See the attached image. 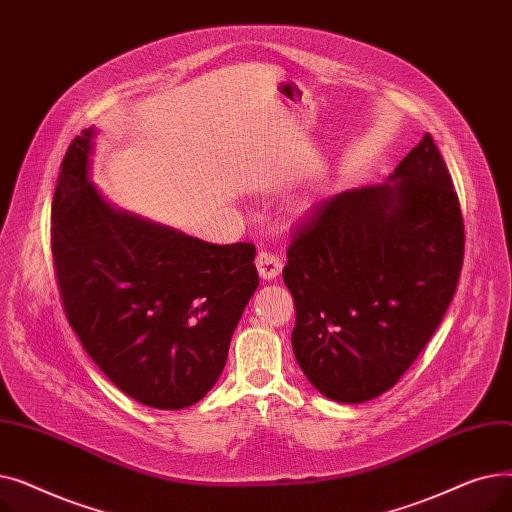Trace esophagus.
Listing matches in <instances>:
<instances>
[{"label": "esophagus", "instance_id": "1", "mask_svg": "<svg viewBox=\"0 0 512 512\" xmlns=\"http://www.w3.org/2000/svg\"><path fill=\"white\" fill-rule=\"evenodd\" d=\"M257 263V270H259V276L263 280H274L276 276H280L282 272V259L278 255H272L267 251H261L255 259Z\"/></svg>", "mask_w": 512, "mask_h": 512}]
</instances>
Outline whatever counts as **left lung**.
Returning a JSON list of instances; mask_svg holds the SVG:
<instances>
[{"instance_id": "left-lung-1", "label": "left lung", "mask_w": 512, "mask_h": 512, "mask_svg": "<svg viewBox=\"0 0 512 512\" xmlns=\"http://www.w3.org/2000/svg\"><path fill=\"white\" fill-rule=\"evenodd\" d=\"M390 180L319 203L294 228L282 272L297 309L294 357L321 394L351 405L413 365L463 270L459 197L429 134Z\"/></svg>"}]
</instances>
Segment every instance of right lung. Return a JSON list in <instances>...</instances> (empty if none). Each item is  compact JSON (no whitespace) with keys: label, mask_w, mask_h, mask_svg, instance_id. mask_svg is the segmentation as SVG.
<instances>
[{"label":"right lung","mask_w":512,"mask_h":512,"mask_svg":"<svg viewBox=\"0 0 512 512\" xmlns=\"http://www.w3.org/2000/svg\"><path fill=\"white\" fill-rule=\"evenodd\" d=\"M76 137L51 203V255L68 324L124 394L184 409L218 382L259 274L251 242L213 245L107 205Z\"/></svg>","instance_id":"1"}]
</instances>
